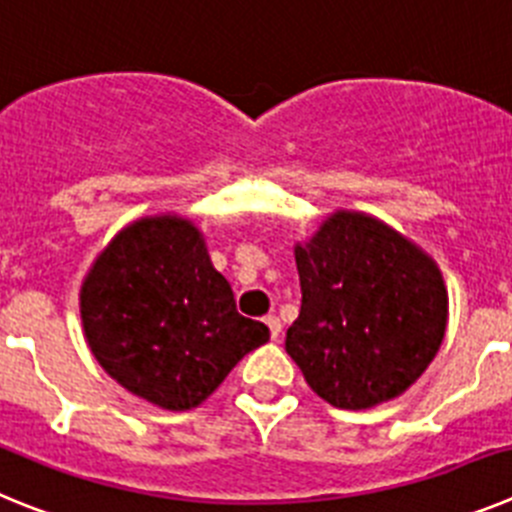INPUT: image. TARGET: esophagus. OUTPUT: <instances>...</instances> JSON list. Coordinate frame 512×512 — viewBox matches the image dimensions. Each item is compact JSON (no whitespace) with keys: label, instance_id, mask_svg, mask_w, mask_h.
<instances>
[{"label":"esophagus","instance_id":"34e87169","mask_svg":"<svg viewBox=\"0 0 512 512\" xmlns=\"http://www.w3.org/2000/svg\"><path fill=\"white\" fill-rule=\"evenodd\" d=\"M264 323L269 325V333H271V341H279V333H282V323H279L277 315H266Z\"/></svg>","mask_w":512,"mask_h":512}]
</instances>
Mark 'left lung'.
<instances>
[{
	"label": "left lung",
	"instance_id": "left-lung-1",
	"mask_svg": "<svg viewBox=\"0 0 512 512\" xmlns=\"http://www.w3.org/2000/svg\"><path fill=\"white\" fill-rule=\"evenodd\" d=\"M302 307L287 354L333 408L395 400L436 359L449 292L436 261L379 217L336 210L295 246Z\"/></svg>",
	"mask_w": 512,
	"mask_h": 512
}]
</instances>
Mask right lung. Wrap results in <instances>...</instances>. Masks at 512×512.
Wrapping results in <instances>:
<instances>
[{
	"mask_svg": "<svg viewBox=\"0 0 512 512\" xmlns=\"http://www.w3.org/2000/svg\"><path fill=\"white\" fill-rule=\"evenodd\" d=\"M94 359L156 408L192 410L269 328L235 310L205 235L176 212L133 220L102 248L79 292Z\"/></svg>",
	"mask_w": 512,
	"mask_h": 512,
	"instance_id": "obj_1",
	"label": "right lung"
}]
</instances>
